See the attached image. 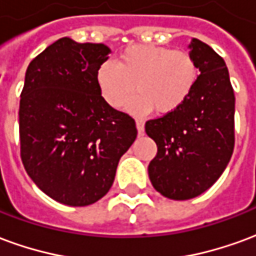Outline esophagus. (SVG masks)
I'll list each match as a JSON object with an SVG mask.
<instances>
[{"mask_svg":"<svg viewBox=\"0 0 256 256\" xmlns=\"http://www.w3.org/2000/svg\"><path fill=\"white\" fill-rule=\"evenodd\" d=\"M136 126H137L138 136H142L144 134V120L142 119H136Z\"/></svg>","mask_w":256,"mask_h":256,"instance_id":"obj_1","label":"esophagus"}]
</instances>
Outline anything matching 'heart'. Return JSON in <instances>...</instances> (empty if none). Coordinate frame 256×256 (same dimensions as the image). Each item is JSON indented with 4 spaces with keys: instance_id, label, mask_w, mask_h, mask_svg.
<instances>
[{
    "instance_id": "obj_1",
    "label": "heart",
    "mask_w": 256,
    "mask_h": 256,
    "mask_svg": "<svg viewBox=\"0 0 256 256\" xmlns=\"http://www.w3.org/2000/svg\"><path fill=\"white\" fill-rule=\"evenodd\" d=\"M198 76L193 58L185 50L156 45H134L116 60L97 70V86L102 98L115 110H123L137 91L128 108L137 112L155 110L170 114L182 106Z\"/></svg>"
}]
</instances>
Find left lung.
Wrapping results in <instances>:
<instances>
[{
    "instance_id": "1",
    "label": "left lung",
    "mask_w": 256,
    "mask_h": 256,
    "mask_svg": "<svg viewBox=\"0 0 256 256\" xmlns=\"http://www.w3.org/2000/svg\"><path fill=\"white\" fill-rule=\"evenodd\" d=\"M200 75L176 111L145 123L158 145L148 174L164 198L188 200L211 188L234 148V93L224 58L207 44H189Z\"/></svg>"
}]
</instances>
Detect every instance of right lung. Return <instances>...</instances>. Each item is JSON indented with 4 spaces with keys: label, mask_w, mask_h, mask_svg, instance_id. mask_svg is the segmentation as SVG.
<instances>
[{
    "label": "right lung",
    "mask_w": 256,
    "mask_h": 256,
    "mask_svg": "<svg viewBox=\"0 0 256 256\" xmlns=\"http://www.w3.org/2000/svg\"><path fill=\"white\" fill-rule=\"evenodd\" d=\"M111 49L60 38L27 67L20 94L22 162L42 192L84 207L111 189L119 159L137 137L136 122L106 104L97 70Z\"/></svg>",
    "instance_id": "1"
}]
</instances>
